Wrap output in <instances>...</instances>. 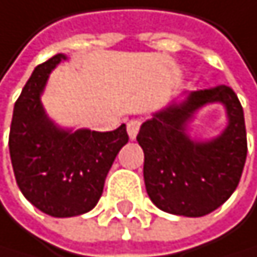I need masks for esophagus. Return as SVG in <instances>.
<instances>
[{"label":"esophagus","mask_w":257,"mask_h":257,"mask_svg":"<svg viewBox=\"0 0 257 257\" xmlns=\"http://www.w3.org/2000/svg\"><path fill=\"white\" fill-rule=\"evenodd\" d=\"M140 125H141V122L138 119H132V120L127 122V132H128L130 140H135L137 138L138 132H140Z\"/></svg>","instance_id":"34e87169"}]
</instances>
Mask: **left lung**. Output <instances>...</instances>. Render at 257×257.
<instances>
[{
    "mask_svg": "<svg viewBox=\"0 0 257 257\" xmlns=\"http://www.w3.org/2000/svg\"><path fill=\"white\" fill-rule=\"evenodd\" d=\"M210 101L225 103L230 125L209 143L185 133L194 109ZM144 151V184L157 207L184 217H202L218 209L240 182L246 160L243 108L229 86L195 91L146 120L137 137Z\"/></svg>",
    "mask_w": 257,
    "mask_h": 257,
    "instance_id": "8db88e82",
    "label": "left lung"
}]
</instances>
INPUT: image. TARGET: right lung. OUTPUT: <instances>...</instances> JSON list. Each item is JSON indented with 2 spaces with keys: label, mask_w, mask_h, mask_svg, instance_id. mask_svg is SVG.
I'll return each mask as SVG.
<instances>
[{
  "label": "right lung",
  "mask_w": 257,
  "mask_h": 257,
  "mask_svg": "<svg viewBox=\"0 0 257 257\" xmlns=\"http://www.w3.org/2000/svg\"><path fill=\"white\" fill-rule=\"evenodd\" d=\"M64 55L39 64L17 98L9 152L25 198L51 217H75L94 209L117 152L128 141L125 125L113 132L59 130L45 116L40 92Z\"/></svg>",
  "instance_id": "obj_1"
}]
</instances>
